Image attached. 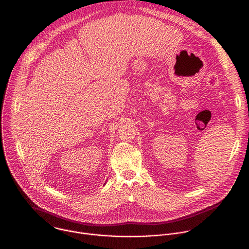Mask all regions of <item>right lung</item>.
Wrapping results in <instances>:
<instances>
[{"mask_svg":"<svg viewBox=\"0 0 249 249\" xmlns=\"http://www.w3.org/2000/svg\"><path fill=\"white\" fill-rule=\"evenodd\" d=\"M105 184H106V183H105Z\"/></svg>","mask_w":249,"mask_h":249,"instance_id":"right-lung-1","label":"right lung"}]
</instances>
